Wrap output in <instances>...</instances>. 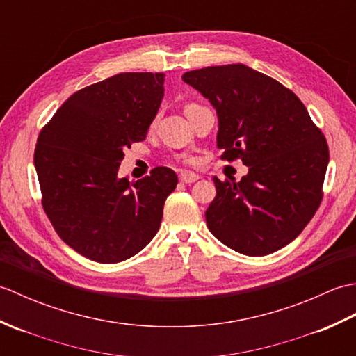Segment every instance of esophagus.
<instances>
[{
  "mask_svg": "<svg viewBox=\"0 0 356 356\" xmlns=\"http://www.w3.org/2000/svg\"><path fill=\"white\" fill-rule=\"evenodd\" d=\"M179 179H180V182H184V184H194V182H197V180H199V176L195 172L182 171L179 174Z\"/></svg>",
  "mask_w": 356,
  "mask_h": 356,
  "instance_id": "1",
  "label": "esophagus"
}]
</instances>
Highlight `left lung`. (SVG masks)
<instances>
[{"label":"left lung","instance_id":"obj_1","mask_svg":"<svg viewBox=\"0 0 356 356\" xmlns=\"http://www.w3.org/2000/svg\"><path fill=\"white\" fill-rule=\"evenodd\" d=\"M182 79L217 111L222 159H241L240 182L214 177L211 234L240 254L278 251L318 209L329 163L326 138L289 88L245 64L186 72Z\"/></svg>","mask_w":356,"mask_h":356}]
</instances>
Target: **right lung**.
<instances>
[{"label": "right lung", "instance_id": "right-lung-1", "mask_svg": "<svg viewBox=\"0 0 356 356\" xmlns=\"http://www.w3.org/2000/svg\"><path fill=\"white\" fill-rule=\"evenodd\" d=\"M163 73H119L73 93L45 125L35 148L42 207L78 254L105 264L145 248L177 185L157 166L130 184L119 179L124 149L147 138L163 97Z\"/></svg>", "mask_w": 356, "mask_h": 356}]
</instances>
